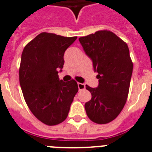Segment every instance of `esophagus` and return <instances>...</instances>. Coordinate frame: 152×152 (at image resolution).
<instances>
[{
  "label": "esophagus",
  "instance_id": "esophagus-1",
  "mask_svg": "<svg viewBox=\"0 0 152 152\" xmlns=\"http://www.w3.org/2000/svg\"><path fill=\"white\" fill-rule=\"evenodd\" d=\"M85 87H86V86H85V84L80 83H78V88H79V90H84V89H85Z\"/></svg>",
  "mask_w": 152,
  "mask_h": 152
}]
</instances>
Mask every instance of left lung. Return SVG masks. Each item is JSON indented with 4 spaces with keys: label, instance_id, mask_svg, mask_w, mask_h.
<instances>
[{
    "label": "left lung",
    "instance_id": "1",
    "mask_svg": "<svg viewBox=\"0 0 152 152\" xmlns=\"http://www.w3.org/2000/svg\"><path fill=\"white\" fill-rule=\"evenodd\" d=\"M98 73L99 85H86L92 98L85 104L88 117L104 124L113 121L127 101L133 71V62L126 42L110 31L101 30L79 39Z\"/></svg>",
    "mask_w": 152,
    "mask_h": 152
}]
</instances>
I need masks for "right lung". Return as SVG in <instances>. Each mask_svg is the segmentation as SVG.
I'll return each mask as SVG.
<instances>
[{
	"instance_id": "right-lung-1",
	"label": "right lung",
	"mask_w": 152,
	"mask_h": 152,
	"mask_svg": "<svg viewBox=\"0 0 152 152\" xmlns=\"http://www.w3.org/2000/svg\"><path fill=\"white\" fill-rule=\"evenodd\" d=\"M77 37L42 32L25 45L21 54L19 80L27 105L37 119L53 126L66 119L78 92L74 80H59L65 51Z\"/></svg>"
}]
</instances>
